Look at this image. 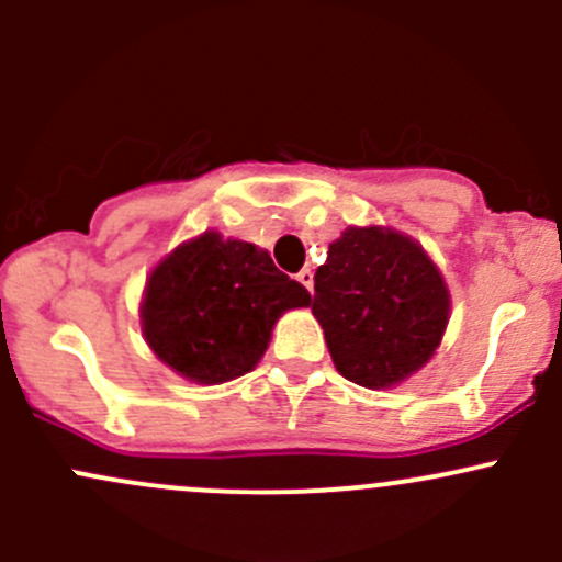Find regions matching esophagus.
Returning a JSON list of instances; mask_svg holds the SVG:
<instances>
[{"label": "esophagus", "mask_w": 562, "mask_h": 562, "mask_svg": "<svg viewBox=\"0 0 562 562\" xmlns=\"http://www.w3.org/2000/svg\"><path fill=\"white\" fill-rule=\"evenodd\" d=\"M296 280L302 282V285L307 288L310 293H313V285H315V274H313V269H302V271H299V274H296Z\"/></svg>", "instance_id": "1"}]
</instances>
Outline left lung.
I'll use <instances>...</instances> for the list:
<instances>
[{"mask_svg":"<svg viewBox=\"0 0 562 562\" xmlns=\"http://www.w3.org/2000/svg\"><path fill=\"white\" fill-rule=\"evenodd\" d=\"M313 315L339 375L391 389L440 348L451 293L416 239L383 225H350L317 266Z\"/></svg>","mask_w":562,"mask_h":562,"instance_id":"1","label":"left lung"}]
</instances>
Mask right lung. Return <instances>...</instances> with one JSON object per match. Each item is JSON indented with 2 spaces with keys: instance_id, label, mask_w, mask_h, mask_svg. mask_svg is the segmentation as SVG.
<instances>
[{
  "instance_id": "obj_1",
  "label": "right lung",
  "mask_w": 562,
  "mask_h": 562,
  "mask_svg": "<svg viewBox=\"0 0 562 562\" xmlns=\"http://www.w3.org/2000/svg\"><path fill=\"white\" fill-rule=\"evenodd\" d=\"M310 302L307 288L282 274L266 249L206 231L146 277L140 331L176 375L217 386L252 372L274 323Z\"/></svg>"
}]
</instances>
